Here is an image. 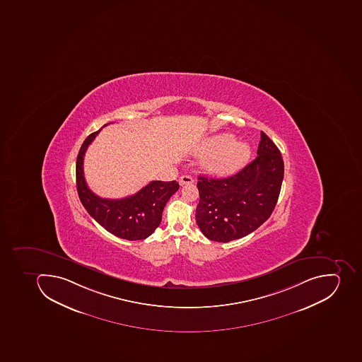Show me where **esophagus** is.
Listing matches in <instances>:
<instances>
[{
  "mask_svg": "<svg viewBox=\"0 0 362 362\" xmlns=\"http://www.w3.org/2000/svg\"><path fill=\"white\" fill-rule=\"evenodd\" d=\"M179 183L180 185H192V183H194V177H190V175H182L179 179Z\"/></svg>",
  "mask_w": 362,
  "mask_h": 362,
  "instance_id": "34e87169",
  "label": "esophagus"
}]
</instances>
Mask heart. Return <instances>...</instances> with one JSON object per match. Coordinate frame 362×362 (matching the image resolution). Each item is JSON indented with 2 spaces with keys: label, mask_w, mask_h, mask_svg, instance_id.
<instances>
[{
  "label": "heart",
  "mask_w": 362,
  "mask_h": 362,
  "mask_svg": "<svg viewBox=\"0 0 362 362\" xmlns=\"http://www.w3.org/2000/svg\"><path fill=\"white\" fill-rule=\"evenodd\" d=\"M200 151L209 153L204 165L206 170L218 177H228L238 172L250 160L252 155L250 144L235 141V136L229 133L206 140Z\"/></svg>",
  "instance_id": "obj_1"
}]
</instances>
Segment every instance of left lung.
<instances>
[{
  "instance_id": "1",
  "label": "left lung",
  "mask_w": 362,
  "mask_h": 362,
  "mask_svg": "<svg viewBox=\"0 0 362 362\" xmlns=\"http://www.w3.org/2000/svg\"><path fill=\"white\" fill-rule=\"evenodd\" d=\"M284 179V160L264 132L257 157L233 177H198L196 221L209 240L228 243L255 231L274 212Z\"/></svg>"
}]
</instances>
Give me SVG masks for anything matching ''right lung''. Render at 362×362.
Listing matches in <instances>:
<instances>
[{"instance_id":"obj_1","label":"right lung","mask_w":362,"mask_h":362,"mask_svg":"<svg viewBox=\"0 0 362 362\" xmlns=\"http://www.w3.org/2000/svg\"><path fill=\"white\" fill-rule=\"evenodd\" d=\"M100 131L92 133L84 140L77 155L76 185L81 203L98 223L118 238L146 239L160 224L163 209L172 194L179 190V183L151 181L140 192L122 199H106L93 194L84 179L83 160L88 144Z\"/></svg>"}]
</instances>
